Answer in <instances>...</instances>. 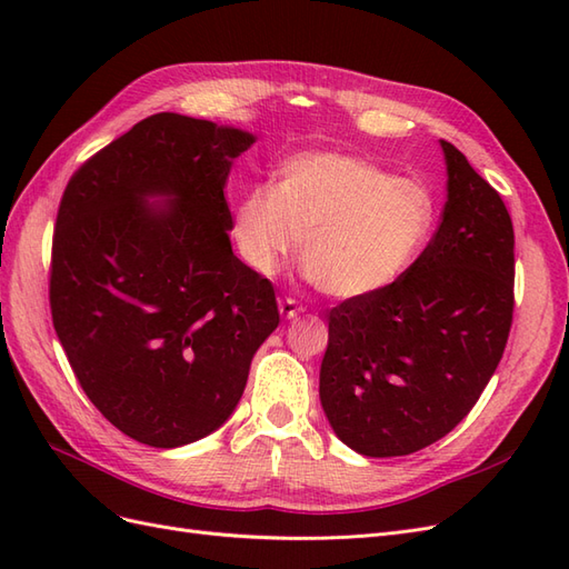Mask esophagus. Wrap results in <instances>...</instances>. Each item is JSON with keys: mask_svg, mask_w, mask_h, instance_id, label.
Returning <instances> with one entry per match:
<instances>
[{"mask_svg": "<svg viewBox=\"0 0 569 569\" xmlns=\"http://www.w3.org/2000/svg\"><path fill=\"white\" fill-rule=\"evenodd\" d=\"M280 313H282L287 320H291V318H297V316L301 313V306H299L297 299L284 297V299H280Z\"/></svg>", "mask_w": 569, "mask_h": 569, "instance_id": "1", "label": "esophagus"}]
</instances>
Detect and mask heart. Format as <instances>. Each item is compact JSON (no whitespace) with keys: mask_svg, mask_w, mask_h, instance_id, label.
Instances as JSON below:
<instances>
[{"mask_svg":"<svg viewBox=\"0 0 569 569\" xmlns=\"http://www.w3.org/2000/svg\"><path fill=\"white\" fill-rule=\"evenodd\" d=\"M437 220L422 182L396 178L366 157L308 151L287 159L272 187L237 203L239 253L258 274H274L297 253L322 295L356 301L399 282Z\"/></svg>","mask_w":569,"mask_h":569,"instance_id":"b5f03b06","label":"heart"}]
</instances>
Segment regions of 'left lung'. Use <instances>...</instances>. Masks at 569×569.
<instances>
[{
	"instance_id": "8db88e82",
	"label": "left lung",
	"mask_w": 569,
	"mask_h": 569,
	"mask_svg": "<svg viewBox=\"0 0 569 569\" xmlns=\"http://www.w3.org/2000/svg\"><path fill=\"white\" fill-rule=\"evenodd\" d=\"M449 199L403 278L330 311L320 403L370 458L416 453L468 416L501 363L515 308V234L501 194L441 140Z\"/></svg>"
}]
</instances>
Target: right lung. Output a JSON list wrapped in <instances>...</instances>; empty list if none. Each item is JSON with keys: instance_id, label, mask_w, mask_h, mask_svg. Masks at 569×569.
<instances>
[{"instance_id": "right-lung-1", "label": "right lung", "mask_w": 569, "mask_h": 569, "mask_svg": "<svg viewBox=\"0 0 569 569\" xmlns=\"http://www.w3.org/2000/svg\"><path fill=\"white\" fill-rule=\"evenodd\" d=\"M253 134L157 113L68 180L49 308L76 380L130 439L176 449L226 422L278 327L272 282L232 253V159ZM149 196L171 206L153 212Z\"/></svg>"}]
</instances>
